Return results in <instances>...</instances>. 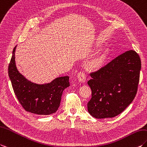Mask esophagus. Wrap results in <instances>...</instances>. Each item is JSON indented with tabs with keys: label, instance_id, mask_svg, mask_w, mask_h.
Listing matches in <instances>:
<instances>
[{
	"label": "esophagus",
	"instance_id": "1",
	"mask_svg": "<svg viewBox=\"0 0 147 147\" xmlns=\"http://www.w3.org/2000/svg\"><path fill=\"white\" fill-rule=\"evenodd\" d=\"M78 80L81 83H84L86 81V74H85L84 73L81 71V72L78 74Z\"/></svg>",
	"mask_w": 147,
	"mask_h": 147
}]
</instances>
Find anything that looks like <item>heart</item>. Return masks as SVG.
Returning <instances> with one entry per match:
<instances>
[{
	"mask_svg": "<svg viewBox=\"0 0 147 147\" xmlns=\"http://www.w3.org/2000/svg\"><path fill=\"white\" fill-rule=\"evenodd\" d=\"M107 57V52L106 51L103 53H100L88 61L86 64V68L88 70L93 71L100 70L104 65Z\"/></svg>",
	"mask_w": 147,
	"mask_h": 147,
	"instance_id": "b5f03b06",
	"label": "heart"
}]
</instances>
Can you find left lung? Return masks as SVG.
I'll return each mask as SVG.
<instances>
[{
	"mask_svg": "<svg viewBox=\"0 0 147 147\" xmlns=\"http://www.w3.org/2000/svg\"><path fill=\"white\" fill-rule=\"evenodd\" d=\"M140 69L139 55L129 50L91 73L88 84L92 94L87 107L92 117L113 118L123 111L137 93Z\"/></svg>",
	"mask_w": 147,
	"mask_h": 147,
	"instance_id": "left-lung-1",
	"label": "left lung"
}]
</instances>
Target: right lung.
Listing matches in <instances>:
<instances>
[{"mask_svg":"<svg viewBox=\"0 0 147 147\" xmlns=\"http://www.w3.org/2000/svg\"><path fill=\"white\" fill-rule=\"evenodd\" d=\"M8 68V73L16 96L26 111L37 115H49L56 113L60 105L61 96L69 86V76L57 78L51 83L37 84L27 80L16 67L15 51Z\"/></svg>","mask_w":147,"mask_h":147,"instance_id":"right-lung-1","label":"right lung"}]
</instances>
